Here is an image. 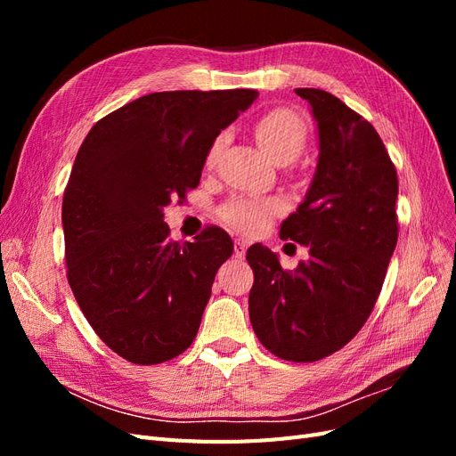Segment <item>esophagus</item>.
Returning a JSON list of instances; mask_svg holds the SVG:
<instances>
[{
	"label": "esophagus",
	"instance_id": "esophagus-1",
	"mask_svg": "<svg viewBox=\"0 0 456 456\" xmlns=\"http://www.w3.org/2000/svg\"><path fill=\"white\" fill-rule=\"evenodd\" d=\"M245 253H247V241L243 240L233 241V255H236V258H245Z\"/></svg>",
	"mask_w": 456,
	"mask_h": 456
}]
</instances>
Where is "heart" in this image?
<instances>
[{"label":"heart","instance_id":"b5f03b06","mask_svg":"<svg viewBox=\"0 0 456 456\" xmlns=\"http://www.w3.org/2000/svg\"><path fill=\"white\" fill-rule=\"evenodd\" d=\"M256 141L262 150L278 163L293 161L306 144V127L302 119L289 108H273L260 116L255 126ZM226 142V133H218L205 154V167H215ZM285 209V201L278 196H247L238 194L220 205L218 216L243 233L265 232L273 218Z\"/></svg>","mask_w":456,"mask_h":456}]
</instances>
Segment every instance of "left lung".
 <instances>
[{
	"instance_id": "1",
	"label": "left lung",
	"mask_w": 456,
	"mask_h": 456,
	"mask_svg": "<svg viewBox=\"0 0 456 456\" xmlns=\"http://www.w3.org/2000/svg\"><path fill=\"white\" fill-rule=\"evenodd\" d=\"M295 93L312 104L320 159L306 200L280 236L310 247V256L283 270L256 243L247 262L255 273V335L273 355L305 363L346 346L377 305L397 243V173L363 116L327 91Z\"/></svg>"
}]
</instances>
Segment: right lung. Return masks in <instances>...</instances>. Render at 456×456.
Listing matches in <instances>:
<instances>
[{"mask_svg": "<svg viewBox=\"0 0 456 456\" xmlns=\"http://www.w3.org/2000/svg\"><path fill=\"white\" fill-rule=\"evenodd\" d=\"M256 94L150 93L96 121L79 146L62 198L66 275L94 333L123 360L156 365L194 342L233 243L218 226L175 243L161 209L198 188L211 141Z\"/></svg>", "mask_w": 456, "mask_h": 456, "instance_id": "1", "label": "right lung"}]
</instances>
